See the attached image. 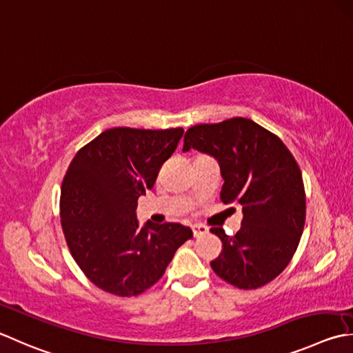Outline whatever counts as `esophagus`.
Instances as JSON below:
<instances>
[{
  "mask_svg": "<svg viewBox=\"0 0 353 353\" xmlns=\"http://www.w3.org/2000/svg\"><path fill=\"white\" fill-rule=\"evenodd\" d=\"M192 234H194V237H202L205 234H208V228L205 225H192Z\"/></svg>",
  "mask_w": 353,
  "mask_h": 353,
  "instance_id": "esophagus-1",
  "label": "esophagus"
}]
</instances>
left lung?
Here are the masks:
<instances>
[{
  "mask_svg": "<svg viewBox=\"0 0 353 353\" xmlns=\"http://www.w3.org/2000/svg\"><path fill=\"white\" fill-rule=\"evenodd\" d=\"M194 148L220 165L223 203L243 206L236 236L211 228L223 250L211 261L220 279L239 289H257L280 275L294 257L306 219L299 163L279 136L246 117L188 128L183 151Z\"/></svg>",
  "mask_w": 353,
  "mask_h": 353,
  "instance_id": "obj_1",
  "label": "left lung"
}]
</instances>
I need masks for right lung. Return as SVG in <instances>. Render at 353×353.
<instances>
[{
    "mask_svg": "<svg viewBox=\"0 0 353 353\" xmlns=\"http://www.w3.org/2000/svg\"><path fill=\"white\" fill-rule=\"evenodd\" d=\"M183 128L102 131L82 147L61 186V225L72 257L102 291L133 296L165 274L192 231L181 223L139 228L137 199L151 190Z\"/></svg>",
    "mask_w": 353,
    "mask_h": 353,
    "instance_id": "1",
    "label": "right lung"
}]
</instances>
